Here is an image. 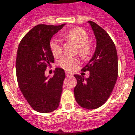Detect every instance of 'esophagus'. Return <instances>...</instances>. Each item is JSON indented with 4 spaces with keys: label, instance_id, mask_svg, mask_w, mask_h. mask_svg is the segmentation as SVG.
Returning <instances> with one entry per match:
<instances>
[{
    "label": "esophagus",
    "instance_id": "esophagus-1",
    "mask_svg": "<svg viewBox=\"0 0 135 135\" xmlns=\"http://www.w3.org/2000/svg\"><path fill=\"white\" fill-rule=\"evenodd\" d=\"M66 75L67 77H69V76H72V74L70 73V72H69V71H66Z\"/></svg>",
    "mask_w": 135,
    "mask_h": 135
}]
</instances>
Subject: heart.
I'll list each match as a JSON object with an SVG mask.
<instances>
[{"instance_id":"obj_1","label":"heart","mask_w":135,"mask_h":135,"mask_svg":"<svg viewBox=\"0 0 135 135\" xmlns=\"http://www.w3.org/2000/svg\"><path fill=\"white\" fill-rule=\"evenodd\" d=\"M64 36L73 41L77 45V46L78 47L79 55L81 57L86 58L90 55L91 49L90 45L89 44V37L88 33L84 29L79 27L75 28L65 33ZM50 49L55 57H58L60 55V54L62 53V47L60 40L58 38H52V41H50ZM58 64L64 69L72 70L79 64V61L75 58L64 57L59 61Z\"/></svg>"}]
</instances>
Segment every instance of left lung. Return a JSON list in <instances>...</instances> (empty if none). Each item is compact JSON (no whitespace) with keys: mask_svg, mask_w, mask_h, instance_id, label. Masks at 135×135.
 Instances as JSON below:
<instances>
[{"mask_svg":"<svg viewBox=\"0 0 135 135\" xmlns=\"http://www.w3.org/2000/svg\"><path fill=\"white\" fill-rule=\"evenodd\" d=\"M90 24L96 39L94 55L82 71H89V77L75 75L77 85L74 89L78 105L94 109L104 104L113 90L118 78V60L115 45L108 33L93 21Z\"/></svg>","mask_w":135,"mask_h":135,"instance_id":"1","label":"left lung"}]
</instances>
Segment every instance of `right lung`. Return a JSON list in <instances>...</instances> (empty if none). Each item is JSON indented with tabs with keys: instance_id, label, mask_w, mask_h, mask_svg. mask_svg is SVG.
Segmentation results:
<instances>
[{
	"instance_id": "add662e5",
	"label": "right lung",
	"mask_w": 135,
	"mask_h": 135,
	"mask_svg": "<svg viewBox=\"0 0 135 135\" xmlns=\"http://www.w3.org/2000/svg\"><path fill=\"white\" fill-rule=\"evenodd\" d=\"M65 25L35 26L23 37L17 48L18 86L31 107L41 113L52 112L60 103L65 71L56 68L53 77L49 78L45 75V71L54 63L51 39Z\"/></svg>"
}]
</instances>
